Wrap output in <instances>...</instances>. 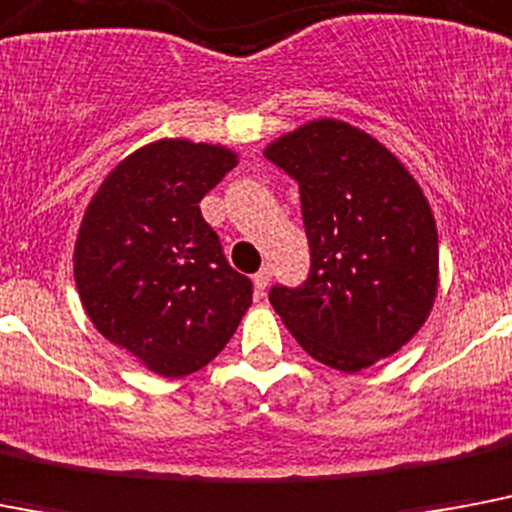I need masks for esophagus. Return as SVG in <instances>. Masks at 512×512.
I'll return each instance as SVG.
<instances>
[{"label": "esophagus", "mask_w": 512, "mask_h": 512, "mask_svg": "<svg viewBox=\"0 0 512 512\" xmlns=\"http://www.w3.org/2000/svg\"><path fill=\"white\" fill-rule=\"evenodd\" d=\"M252 281H255L257 294H265V289H268V284H270V268H268V265H265V268L257 270L255 278H252Z\"/></svg>", "instance_id": "obj_1"}]
</instances>
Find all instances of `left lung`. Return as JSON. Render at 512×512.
<instances>
[{
	"instance_id": "left-lung-1",
	"label": "left lung",
	"mask_w": 512,
	"mask_h": 512,
	"mask_svg": "<svg viewBox=\"0 0 512 512\" xmlns=\"http://www.w3.org/2000/svg\"><path fill=\"white\" fill-rule=\"evenodd\" d=\"M299 184L310 273L270 305L318 363L357 373L418 334L439 286V239L421 186L342 120H313L265 149Z\"/></svg>"
}]
</instances>
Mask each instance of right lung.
I'll return each instance as SVG.
<instances>
[{"label":"right lung","mask_w":512,"mask_h":512,"mask_svg":"<svg viewBox=\"0 0 512 512\" xmlns=\"http://www.w3.org/2000/svg\"><path fill=\"white\" fill-rule=\"evenodd\" d=\"M231 168L226 147L147 144L105 178L78 228L83 310L105 339L165 378L210 363L252 305V281L228 265L199 210Z\"/></svg>","instance_id":"add662e5"}]
</instances>
